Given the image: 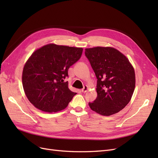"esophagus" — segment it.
I'll list each match as a JSON object with an SVG mask.
<instances>
[{
  "mask_svg": "<svg viewBox=\"0 0 158 158\" xmlns=\"http://www.w3.org/2000/svg\"><path fill=\"white\" fill-rule=\"evenodd\" d=\"M88 85H84V88L82 89V92H83V93H85L88 91Z\"/></svg>",
  "mask_w": 158,
  "mask_h": 158,
  "instance_id": "esophagus-1",
  "label": "esophagus"
}]
</instances>
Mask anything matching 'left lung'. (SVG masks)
I'll return each mask as SVG.
<instances>
[{
	"label": "left lung",
	"instance_id": "1",
	"mask_svg": "<svg viewBox=\"0 0 158 158\" xmlns=\"http://www.w3.org/2000/svg\"><path fill=\"white\" fill-rule=\"evenodd\" d=\"M85 55L98 79V97L89 103V107L103 116L119 112L131 101L135 88L132 64L125 55L111 47L87 48Z\"/></svg>",
	"mask_w": 158,
	"mask_h": 158
}]
</instances>
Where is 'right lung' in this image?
I'll list each match as a JSON object with an SVG mask.
<instances>
[{"label":"right lung","instance_id":"1","mask_svg":"<svg viewBox=\"0 0 158 158\" xmlns=\"http://www.w3.org/2000/svg\"><path fill=\"white\" fill-rule=\"evenodd\" d=\"M82 51L81 47L49 44L33 52L23 66L22 79L25 94L33 106L47 113L68 106L76 93L64 79Z\"/></svg>","mask_w":158,"mask_h":158}]
</instances>
